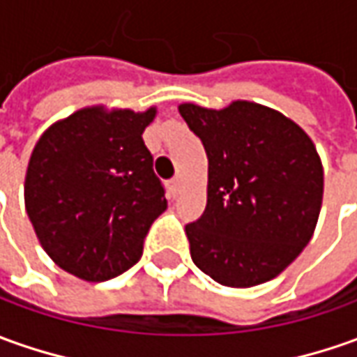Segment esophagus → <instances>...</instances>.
<instances>
[{"label":"esophagus","instance_id":"esophagus-1","mask_svg":"<svg viewBox=\"0 0 357 357\" xmlns=\"http://www.w3.org/2000/svg\"><path fill=\"white\" fill-rule=\"evenodd\" d=\"M168 189H169V193L176 197L179 193V189H181V179L179 178H174V179H169L168 181Z\"/></svg>","mask_w":357,"mask_h":357}]
</instances>
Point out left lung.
Wrapping results in <instances>:
<instances>
[{"label": "left lung", "instance_id": "left-lung-1", "mask_svg": "<svg viewBox=\"0 0 357 357\" xmlns=\"http://www.w3.org/2000/svg\"><path fill=\"white\" fill-rule=\"evenodd\" d=\"M209 158L207 207L185 225L191 260L227 287L273 280L309 244L322 203V164L307 132L273 109L183 103Z\"/></svg>", "mask_w": 357, "mask_h": 357}]
</instances>
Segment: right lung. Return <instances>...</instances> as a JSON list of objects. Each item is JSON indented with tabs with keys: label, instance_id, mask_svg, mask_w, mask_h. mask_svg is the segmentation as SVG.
I'll list each match as a JSON object with an SVG mask.
<instances>
[{
	"label": "right lung",
	"instance_id": "1",
	"mask_svg": "<svg viewBox=\"0 0 357 357\" xmlns=\"http://www.w3.org/2000/svg\"><path fill=\"white\" fill-rule=\"evenodd\" d=\"M156 109L76 111L38 138L25 178V207L45 252L86 281L132 268L152 222L168 207L142 140Z\"/></svg>",
	"mask_w": 357,
	"mask_h": 357
}]
</instances>
